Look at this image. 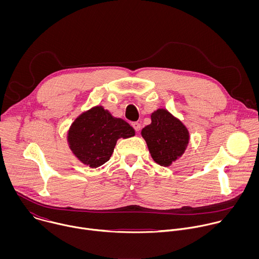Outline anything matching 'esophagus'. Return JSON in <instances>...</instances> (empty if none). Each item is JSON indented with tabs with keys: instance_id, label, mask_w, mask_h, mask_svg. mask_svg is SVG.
Returning <instances> with one entry per match:
<instances>
[{
	"instance_id": "esophagus-1",
	"label": "esophagus",
	"mask_w": 259,
	"mask_h": 259,
	"mask_svg": "<svg viewBox=\"0 0 259 259\" xmlns=\"http://www.w3.org/2000/svg\"><path fill=\"white\" fill-rule=\"evenodd\" d=\"M132 127L135 129L136 132H139V130H140V124L139 123H137V122L132 123Z\"/></svg>"
}]
</instances>
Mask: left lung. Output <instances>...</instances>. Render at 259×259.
<instances>
[{
  "instance_id": "left-lung-1",
  "label": "left lung",
  "mask_w": 259,
  "mask_h": 259,
  "mask_svg": "<svg viewBox=\"0 0 259 259\" xmlns=\"http://www.w3.org/2000/svg\"><path fill=\"white\" fill-rule=\"evenodd\" d=\"M152 123L141 130L153 160L160 166L169 167L186 152L190 132L183 123L165 108L151 115Z\"/></svg>"
}]
</instances>
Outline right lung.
<instances>
[{"label": "right lung", "mask_w": 259, "mask_h": 259, "mask_svg": "<svg viewBox=\"0 0 259 259\" xmlns=\"http://www.w3.org/2000/svg\"><path fill=\"white\" fill-rule=\"evenodd\" d=\"M134 135V129L126 121L113 117L107 109L97 105L72 122L67 132V143L80 162L97 168L112 157L119 138Z\"/></svg>", "instance_id": "obj_1"}]
</instances>
